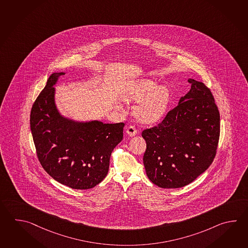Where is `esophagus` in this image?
<instances>
[{"mask_svg": "<svg viewBox=\"0 0 248 248\" xmlns=\"http://www.w3.org/2000/svg\"><path fill=\"white\" fill-rule=\"evenodd\" d=\"M126 133L130 137L135 136L137 134V129L135 127L130 125L126 128Z\"/></svg>", "mask_w": 248, "mask_h": 248, "instance_id": "esophagus-1", "label": "esophagus"}]
</instances>
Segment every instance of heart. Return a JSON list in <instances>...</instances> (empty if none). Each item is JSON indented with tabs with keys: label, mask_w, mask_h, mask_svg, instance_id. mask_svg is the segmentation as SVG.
Here are the masks:
<instances>
[{
	"label": "heart",
	"mask_w": 248,
	"mask_h": 248,
	"mask_svg": "<svg viewBox=\"0 0 248 248\" xmlns=\"http://www.w3.org/2000/svg\"><path fill=\"white\" fill-rule=\"evenodd\" d=\"M122 98L128 103H136L133 116L144 124L153 125L162 121L171 102V92L156 81L143 78L128 83L122 91Z\"/></svg>",
	"instance_id": "heart-1"
}]
</instances>
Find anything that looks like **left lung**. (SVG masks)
I'll list each match as a JSON object with an SVG mask.
<instances>
[{"label": "left lung", "mask_w": 248, "mask_h": 248, "mask_svg": "<svg viewBox=\"0 0 248 248\" xmlns=\"http://www.w3.org/2000/svg\"><path fill=\"white\" fill-rule=\"evenodd\" d=\"M191 89L162 123L146 129L143 162L152 183L180 188L211 165L220 136V114L210 89L190 78Z\"/></svg>", "instance_id": "obj_1"}]
</instances>
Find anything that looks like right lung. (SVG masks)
Wrapping results in <instances>:
<instances>
[{
  "instance_id": "1",
  "label": "right lung",
  "mask_w": 248,
  "mask_h": 248,
  "mask_svg": "<svg viewBox=\"0 0 248 248\" xmlns=\"http://www.w3.org/2000/svg\"><path fill=\"white\" fill-rule=\"evenodd\" d=\"M64 74L53 73L37 97L31 110V131L38 159L50 177L72 189H91L106 177L124 124L76 122L62 116L54 86Z\"/></svg>"
}]
</instances>
